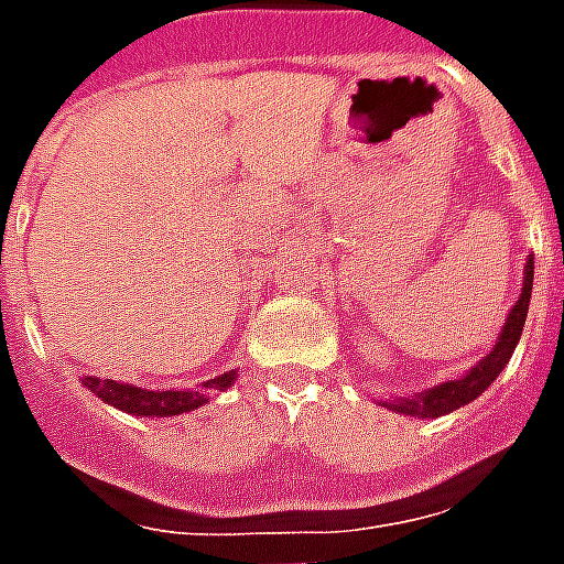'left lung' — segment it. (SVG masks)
<instances>
[{"label": "left lung", "mask_w": 564, "mask_h": 564, "mask_svg": "<svg viewBox=\"0 0 564 564\" xmlns=\"http://www.w3.org/2000/svg\"><path fill=\"white\" fill-rule=\"evenodd\" d=\"M532 281H534V259H525V274H522V293L520 299L510 307L505 326L498 332L496 344L489 347V354L471 366L462 378L444 380L437 387H429L423 392H411V395H395V399H380V408L387 411H395V414L416 416V420H435V416L453 414L459 411L468 402H474L484 390H489V383L505 371V366L510 362V356L517 350V341H520L522 326H525V314H529V302H532Z\"/></svg>", "instance_id": "obj_1"}]
</instances>
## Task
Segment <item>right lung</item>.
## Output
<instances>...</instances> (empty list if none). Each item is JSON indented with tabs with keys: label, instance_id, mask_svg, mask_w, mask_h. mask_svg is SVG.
I'll use <instances>...</instances> for the list:
<instances>
[{
	"label": "right lung",
	"instance_id": "1",
	"mask_svg": "<svg viewBox=\"0 0 564 564\" xmlns=\"http://www.w3.org/2000/svg\"><path fill=\"white\" fill-rule=\"evenodd\" d=\"M238 378V371H223L214 380H205L196 390H141L135 383H120V380H102V378H80V383L111 404L117 411H127L132 416H177L186 411H196L202 404L210 402L214 392L229 390Z\"/></svg>",
	"mask_w": 564,
	"mask_h": 564
}]
</instances>
